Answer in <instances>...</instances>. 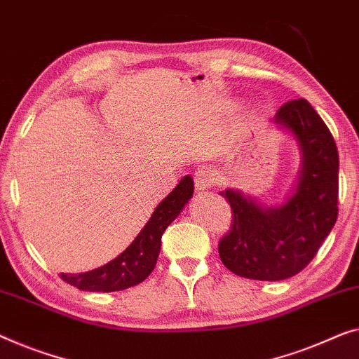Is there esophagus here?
Listing matches in <instances>:
<instances>
[{"mask_svg": "<svg viewBox=\"0 0 359 359\" xmlns=\"http://www.w3.org/2000/svg\"><path fill=\"white\" fill-rule=\"evenodd\" d=\"M218 181H220V175L217 173V170L210 167H202L196 170L194 173L196 189L204 191V189L214 188L215 184H218Z\"/></svg>", "mask_w": 359, "mask_h": 359, "instance_id": "1", "label": "esophagus"}]
</instances>
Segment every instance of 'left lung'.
Wrapping results in <instances>:
<instances>
[{
	"mask_svg": "<svg viewBox=\"0 0 359 359\" xmlns=\"http://www.w3.org/2000/svg\"><path fill=\"white\" fill-rule=\"evenodd\" d=\"M275 123L292 131L303 154L298 188L277 209H262L241 192L220 194L231 207V228L218 243L228 270L277 282L299 273L318 254L339 215V152L329 128L304 98L290 100Z\"/></svg>",
	"mask_w": 359,
	"mask_h": 359,
	"instance_id": "left-lung-1",
	"label": "left lung"
}]
</instances>
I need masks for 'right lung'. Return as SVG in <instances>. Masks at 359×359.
I'll use <instances>...</instances> for the list:
<instances>
[{"mask_svg":"<svg viewBox=\"0 0 359 359\" xmlns=\"http://www.w3.org/2000/svg\"><path fill=\"white\" fill-rule=\"evenodd\" d=\"M194 192L191 176H184L180 184L165 197L154 210L150 220L145 223L126 251L105 266L84 273H60V277L72 287L86 292H119L144 282L157 264L162 235L168 225L180 215L186 202Z\"/></svg>","mask_w":359,"mask_h":359,"instance_id":"obj_1","label":"right lung"}]
</instances>
